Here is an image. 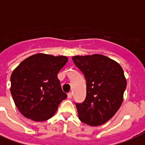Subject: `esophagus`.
Wrapping results in <instances>:
<instances>
[{
	"mask_svg": "<svg viewBox=\"0 0 145 145\" xmlns=\"http://www.w3.org/2000/svg\"><path fill=\"white\" fill-rule=\"evenodd\" d=\"M72 93H71V92H70V93H68V99H71V98H72Z\"/></svg>",
	"mask_w": 145,
	"mask_h": 145,
	"instance_id": "esophagus-1",
	"label": "esophagus"
}]
</instances>
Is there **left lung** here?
Returning a JSON list of instances; mask_svg holds the SVG:
<instances>
[{
  "label": "left lung",
  "instance_id": "8db88e82",
  "mask_svg": "<svg viewBox=\"0 0 145 145\" xmlns=\"http://www.w3.org/2000/svg\"><path fill=\"white\" fill-rule=\"evenodd\" d=\"M72 60L86 80V99L76 103L79 119L89 126L105 123L123 102L126 88L123 68L117 61L100 54L76 56Z\"/></svg>",
  "mask_w": 145,
  "mask_h": 145
}]
</instances>
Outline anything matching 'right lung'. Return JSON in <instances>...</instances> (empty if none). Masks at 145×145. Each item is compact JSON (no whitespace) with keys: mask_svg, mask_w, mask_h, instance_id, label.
<instances>
[{"mask_svg":"<svg viewBox=\"0 0 145 145\" xmlns=\"http://www.w3.org/2000/svg\"><path fill=\"white\" fill-rule=\"evenodd\" d=\"M67 61L68 58L63 56L38 53L25 59L12 71L10 92L24 117L41 122L55 114L59 104L67 98L57 77Z\"/></svg>","mask_w":145,"mask_h":145,"instance_id":"obj_1","label":"right lung"}]
</instances>
